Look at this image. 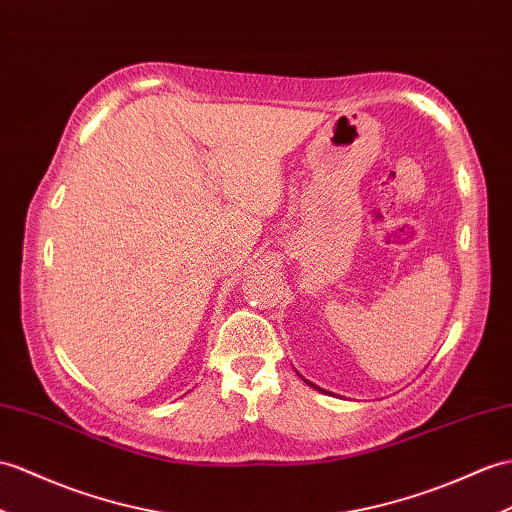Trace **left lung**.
Returning <instances> with one entry per match:
<instances>
[{"instance_id":"8db88e82","label":"left lung","mask_w":512,"mask_h":512,"mask_svg":"<svg viewBox=\"0 0 512 512\" xmlns=\"http://www.w3.org/2000/svg\"><path fill=\"white\" fill-rule=\"evenodd\" d=\"M307 384H310V382H307ZM310 386H314V384H310ZM314 388H316V386H314ZM318 390H320V388H318Z\"/></svg>"}]
</instances>
